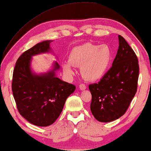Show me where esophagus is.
Instances as JSON below:
<instances>
[{"mask_svg": "<svg viewBox=\"0 0 151 151\" xmlns=\"http://www.w3.org/2000/svg\"><path fill=\"white\" fill-rule=\"evenodd\" d=\"M79 88H80V90H84L86 88V85L83 84V83L80 84V85H79Z\"/></svg>", "mask_w": 151, "mask_h": 151, "instance_id": "obj_1", "label": "esophagus"}]
</instances>
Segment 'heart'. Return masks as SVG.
I'll return each mask as SVG.
<instances>
[{
	"mask_svg": "<svg viewBox=\"0 0 151 151\" xmlns=\"http://www.w3.org/2000/svg\"><path fill=\"white\" fill-rule=\"evenodd\" d=\"M111 52L107 45L98 46L86 43L73 48L69 55V61L63 63V71L67 75L73 73V66L81 67V74L85 79L99 80L105 75Z\"/></svg>",
	"mask_w": 151,
	"mask_h": 151,
	"instance_id": "obj_1",
	"label": "heart"
}]
</instances>
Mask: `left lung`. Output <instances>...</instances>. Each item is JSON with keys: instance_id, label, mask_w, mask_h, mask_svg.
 <instances>
[{"instance_id": "8db88e82", "label": "left lung", "mask_w": 151, "mask_h": 151, "mask_svg": "<svg viewBox=\"0 0 151 151\" xmlns=\"http://www.w3.org/2000/svg\"><path fill=\"white\" fill-rule=\"evenodd\" d=\"M118 39L112 66L98 83L89 85L91 111L102 122H111L124 115L137 92L138 59L126 40L120 35Z\"/></svg>"}]
</instances>
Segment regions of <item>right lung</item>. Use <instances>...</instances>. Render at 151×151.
<instances>
[{"instance_id": "obj_1", "label": "right lung", "mask_w": 151, "mask_h": 151, "mask_svg": "<svg viewBox=\"0 0 151 151\" xmlns=\"http://www.w3.org/2000/svg\"><path fill=\"white\" fill-rule=\"evenodd\" d=\"M51 40L40 42L19 57L14 69L12 88L19 113L31 124L47 127L55 122L62 111L67 98L75 90L73 84L63 81L55 75L59 68L36 75L31 70L33 55L48 52Z\"/></svg>"}]
</instances>
